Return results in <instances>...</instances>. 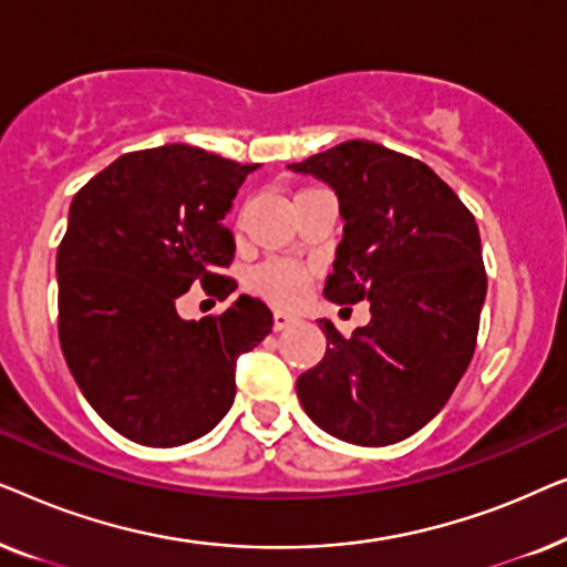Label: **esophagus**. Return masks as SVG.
Here are the masks:
<instances>
[{
    "instance_id": "obj_1",
    "label": "esophagus",
    "mask_w": 567,
    "mask_h": 567,
    "mask_svg": "<svg viewBox=\"0 0 567 567\" xmlns=\"http://www.w3.org/2000/svg\"><path fill=\"white\" fill-rule=\"evenodd\" d=\"M293 322H299L297 315L284 312V309H276L274 312V330H286V328H291Z\"/></svg>"
}]
</instances>
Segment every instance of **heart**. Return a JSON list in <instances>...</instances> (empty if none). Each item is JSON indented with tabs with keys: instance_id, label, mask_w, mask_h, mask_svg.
<instances>
[{
	"instance_id": "obj_1",
	"label": "heart",
	"mask_w": 567,
	"mask_h": 567,
	"mask_svg": "<svg viewBox=\"0 0 567 567\" xmlns=\"http://www.w3.org/2000/svg\"><path fill=\"white\" fill-rule=\"evenodd\" d=\"M309 281V270L299 262L270 260L252 274V289L262 297L278 301V305H293L305 297Z\"/></svg>"
}]
</instances>
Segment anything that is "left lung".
I'll return each mask as SVG.
<instances>
[{
	"label": "left lung",
	"instance_id": "1",
	"mask_svg": "<svg viewBox=\"0 0 567 567\" xmlns=\"http://www.w3.org/2000/svg\"><path fill=\"white\" fill-rule=\"evenodd\" d=\"M336 190L343 239L324 297L367 299L371 320L297 379L305 413L330 436L386 446L433 421L467 371L487 278L475 216L429 165L346 142L289 165Z\"/></svg>",
	"mask_w": 567,
	"mask_h": 567
}]
</instances>
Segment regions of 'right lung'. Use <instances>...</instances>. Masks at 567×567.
Masks as SVG:
<instances>
[{
  "label": "right lung",
  "instance_id": "obj_1",
  "mask_svg": "<svg viewBox=\"0 0 567 567\" xmlns=\"http://www.w3.org/2000/svg\"><path fill=\"white\" fill-rule=\"evenodd\" d=\"M258 165L188 144L123 154L76 193L59 245V340L74 382L103 421L136 444L181 446L235 402L239 353L274 328L260 299L183 320L193 284L227 299L235 255L224 227Z\"/></svg>",
  "mask_w": 567,
  "mask_h": 567
}]
</instances>
